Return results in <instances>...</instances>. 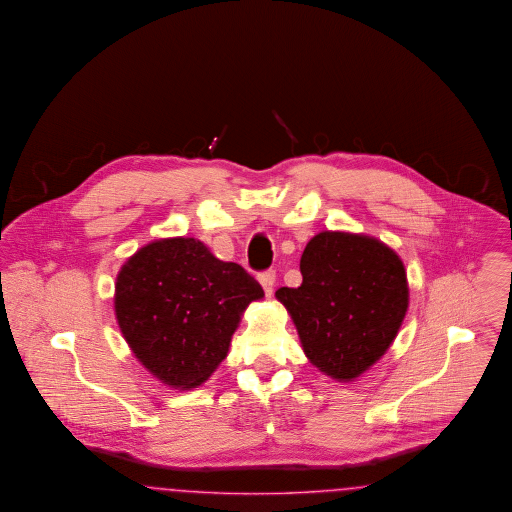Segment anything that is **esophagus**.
Returning <instances> with one entry per match:
<instances>
[{"label": "esophagus", "mask_w": 512, "mask_h": 512, "mask_svg": "<svg viewBox=\"0 0 512 512\" xmlns=\"http://www.w3.org/2000/svg\"><path fill=\"white\" fill-rule=\"evenodd\" d=\"M259 282H261V286L265 289L266 295L270 297V295H272V291H274L276 272H274V270H265V272H261V274H259Z\"/></svg>", "instance_id": "34e87169"}]
</instances>
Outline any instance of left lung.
I'll return each instance as SVG.
<instances>
[{"label":"left lung","instance_id":"1","mask_svg":"<svg viewBox=\"0 0 512 512\" xmlns=\"http://www.w3.org/2000/svg\"><path fill=\"white\" fill-rule=\"evenodd\" d=\"M303 284L280 287L310 364L352 381L389 350L409 305L402 259L377 238L320 232L301 257Z\"/></svg>","mask_w":512,"mask_h":512}]
</instances>
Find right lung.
<instances>
[{"label":"right lung","mask_w":512,"mask_h":512,"mask_svg":"<svg viewBox=\"0 0 512 512\" xmlns=\"http://www.w3.org/2000/svg\"><path fill=\"white\" fill-rule=\"evenodd\" d=\"M263 287L194 238L141 247L118 272L114 310L135 358L171 389H196L226 358Z\"/></svg>","instance_id":"1"}]
</instances>
